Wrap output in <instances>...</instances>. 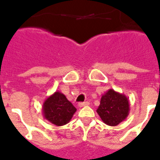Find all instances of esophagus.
Here are the masks:
<instances>
[{"instance_id": "34e87169", "label": "esophagus", "mask_w": 160, "mask_h": 160, "mask_svg": "<svg viewBox=\"0 0 160 160\" xmlns=\"http://www.w3.org/2000/svg\"><path fill=\"white\" fill-rule=\"evenodd\" d=\"M90 104V103L88 102V101H86V102H81V103H80L79 104V106L80 107H83V106H87V105H89Z\"/></svg>"}]
</instances>
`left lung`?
I'll return each mask as SVG.
<instances>
[{
	"instance_id": "1",
	"label": "left lung",
	"mask_w": 160,
	"mask_h": 160,
	"mask_svg": "<svg viewBox=\"0 0 160 160\" xmlns=\"http://www.w3.org/2000/svg\"><path fill=\"white\" fill-rule=\"evenodd\" d=\"M97 113L105 124L117 126L129 114V101L124 94L110 89L101 98Z\"/></svg>"
}]
</instances>
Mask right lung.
I'll use <instances>...</instances> for the list:
<instances>
[{"instance_id": "right-lung-1", "label": "right lung", "mask_w": 160, "mask_h": 160, "mask_svg": "<svg viewBox=\"0 0 160 160\" xmlns=\"http://www.w3.org/2000/svg\"><path fill=\"white\" fill-rule=\"evenodd\" d=\"M42 111L43 118L49 122L63 126L69 122L77 110L64 94L56 92L43 102Z\"/></svg>"}]
</instances>
